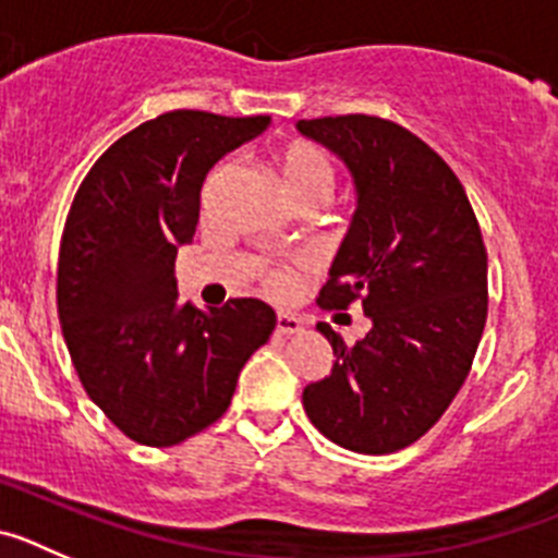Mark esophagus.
Masks as SVG:
<instances>
[{
    "mask_svg": "<svg viewBox=\"0 0 558 558\" xmlns=\"http://www.w3.org/2000/svg\"><path fill=\"white\" fill-rule=\"evenodd\" d=\"M302 329H304L302 318H295V315L290 313L276 315V332L279 335H295V332H302Z\"/></svg>",
    "mask_w": 558,
    "mask_h": 558,
    "instance_id": "1",
    "label": "esophagus"
}]
</instances>
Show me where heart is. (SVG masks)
Here are the masks:
<instances>
[{"label": "heart", "mask_w": 558, "mask_h": 558, "mask_svg": "<svg viewBox=\"0 0 558 558\" xmlns=\"http://www.w3.org/2000/svg\"><path fill=\"white\" fill-rule=\"evenodd\" d=\"M223 175L226 167H220V170L211 175L209 190L218 184ZM279 175H282L284 190H288V195L293 201L304 198V195H324V198H327L335 184V170L332 165H329L327 156H324L318 147L304 145V142H295V145L284 147L282 156H279ZM268 284L276 293H282V290H288L290 276L282 274V270H276V274H270Z\"/></svg>", "instance_id": "1"}]
</instances>
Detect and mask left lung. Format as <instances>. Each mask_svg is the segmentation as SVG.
<instances>
[{"label": "left lung", "instance_id": "obj_1", "mask_svg": "<svg viewBox=\"0 0 558 558\" xmlns=\"http://www.w3.org/2000/svg\"><path fill=\"white\" fill-rule=\"evenodd\" d=\"M295 128L347 165L357 195L318 302L360 299L372 318L354 347L315 327L335 366L304 388V411L338 447L386 456L425 436L470 374L489 304L483 236L456 172L405 128L366 113Z\"/></svg>", "mask_w": 558, "mask_h": 558}]
</instances>
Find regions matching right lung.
I'll list each match as a JSON object with an SVG mask.
<instances>
[{"label": "right lung", "instance_id": "add662e5", "mask_svg": "<svg viewBox=\"0 0 558 558\" xmlns=\"http://www.w3.org/2000/svg\"><path fill=\"white\" fill-rule=\"evenodd\" d=\"M270 117L170 111L102 153L69 209L58 318L83 388L128 438L172 447L218 422L276 313L259 299L218 310L179 302L206 172Z\"/></svg>", "mask_w": 558, "mask_h": 558}]
</instances>
